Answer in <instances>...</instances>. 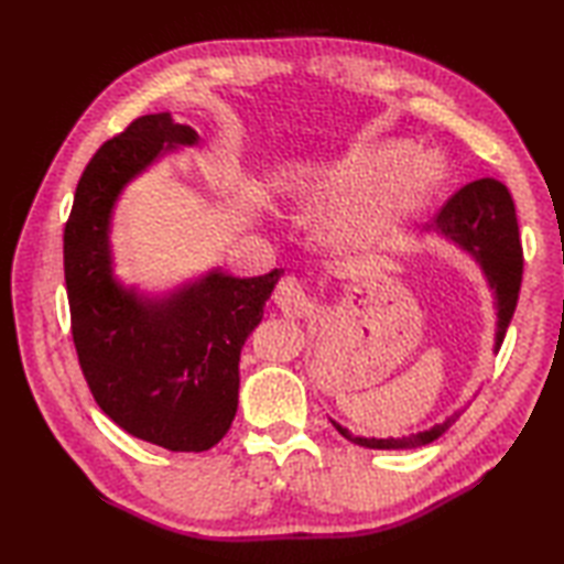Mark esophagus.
I'll return each instance as SVG.
<instances>
[{
    "label": "esophagus",
    "instance_id": "34e87169",
    "mask_svg": "<svg viewBox=\"0 0 564 564\" xmlns=\"http://www.w3.org/2000/svg\"><path fill=\"white\" fill-rule=\"evenodd\" d=\"M273 303L289 317H303L313 310V297L305 293L303 283L293 279V275H285V279H281L279 285H275Z\"/></svg>",
    "mask_w": 564,
    "mask_h": 564
}]
</instances>
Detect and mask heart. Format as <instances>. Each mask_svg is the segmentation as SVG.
<instances>
[{
  "label": "heart",
  "instance_id": "1",
  "mask_svg": "<svg viewBox=\"0 0 564 564\" xmlns=\"http://www.w3.org/2000/svg\"><path fill=\"white\" fill-rule=\"evenodd\" d=\"M436 152L386 142L354 154L334 170L303 176L297 188L337 203L334 225L356 239L382 237L426 208L443 182Z\"/></svg>",
  "mask_w": 564,
  "mask_h": 564
}]
</instances>
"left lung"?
I'll list each match as a JSON object with an SVG mask.
<instances>
[{
  "label": "left lung",
  "mask_w": 564,
  "mask_h": 564,
  "mask_svg": "<svg viewBox=\"0 0 564 564\" xmlns=\"http://www.w3.org/2000/svg\"><path fill=\"white\" fill-rule=\"evenodd\" d=\"M429 230L451 239L453 245H458L480 263V269L485 273L489 289L495 291L497 301L495 351H499V346L505 341V334L509 329V322L513 317V310H517L519 303L523 275V251L519 242L517 208H513L509 188L497 182V178H477V182L463 186L458 194L448 198V203L441 208L434 223L429 225ZM460 414L463 410L451 414L446 422L402 438H361L351 436V431L339 426L337 422L332 424L337 426L344 438H349L356 446L400 451L419 448L426 446L431 441H436L441 434H446Z\"/></svg>",
  "instance_id": "1"
}]
</instances>
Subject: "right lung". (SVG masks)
I'll return each instance as SVG.
<instances>
[{
    "label": "right lung",
    "mask_w": 564,
    "mask_h": 564,
    "mask_svg": "<svg viewBox=\"0 0 564 564\" xmlns=\"http://www.w3.org/2000/svg\"><path fill=\"white\" fill-rule=\"evenodd\" d=\"M196 142L172 113L140 116L106 140L79 178L63 247L72 339L94 400L130 436L176 453L208 451L230 429L239 354L283 273L213 269L166 295L116 281L118 196L164 152Z\"/></svg>",
    "instance_id": "add662e5"
}]
</instances>
